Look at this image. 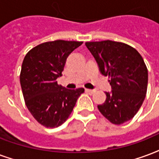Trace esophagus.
Listing matches in <instances>:
<instances>
[{
  "mask_svg": "<svg viewBox=\"0 0 159 159\" xmlns=\"http://www.w3.org/2000/svg\"><path fill=\"white\" fill-rule=\"evenodd\" d=\"M85 91L87 92V93H90V94H93V93H94V92H95V90H93V89H86Z\"/></svg>",
  "mask_w": 159,
  "mask_h": 159,
  "instance_id": "esophagus-1",
  "label": "esophagus"
}]
</instances>
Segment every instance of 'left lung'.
Returning a JSON list of instances; mask_svg holds the SVG:
<instances>
[{
    "instance_id": "1",
    "label": "left lung",
    "mask_w": 159,
    "mask_h": 159,
    "mask_svg": "<svg viewBox=\"0 0 159 159\" xmlns=\"http://www.w3.org/2000/svg\"><path fill=\"white\" fill-rule=\"evenodd\" d=\"M100 72L109 76L111 92L98 105L105 118L115 125L133 118L145 99L148 73L142 56L133 47L111 40L87 42Z\"/></svg>"
}]
</instances>
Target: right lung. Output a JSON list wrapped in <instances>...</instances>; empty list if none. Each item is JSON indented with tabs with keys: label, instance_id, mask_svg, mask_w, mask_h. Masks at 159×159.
Here are the masks:
<instances>
[{
	"label": "right lung",
	"instance_id": "add662e5",
	"mask_svg": "<svg viewBox=\"0 0 159 159\" xmlns=\"http://www.w3.org/2000/svg\"><path fill=\"white\" fill-rule=\"evenodd\" d=\"M83 42L55 40L40 43L27 53L20 83L27 108L39 124L58 127L64 123L84 89H67L58 85L66 59Z\"/></svg>",
	"mask_w": 159,
	"mask_h": 159
}]
</instances>
